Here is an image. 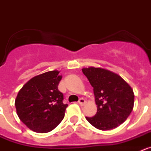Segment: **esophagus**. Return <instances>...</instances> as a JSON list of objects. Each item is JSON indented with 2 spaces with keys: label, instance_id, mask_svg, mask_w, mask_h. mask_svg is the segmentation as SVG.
<instances>
[{
  "label": "esophagus",
  "instance_id": "34e87169",
  "mask_svg": "<svg viewBox=\"0 0 151 151\" xmlns=\"http://www.w3.org/2000/svg\"><path fill=\"white\" fill-rule=\"evenodd\" d=\"M78 103L81 106H84V105L85 104V103H86V101H85V99H83V98H80L79 100H78Z\"/></svg>",
  "mask_w": 151,
  "mask_h": 151
}]
</instances>
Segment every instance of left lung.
I'll use <instances>...</instances> for the list:
<instances>
[{"instance_id": "left-lung-1", "label": "left lung", "mask_w": 151, "mask_h": 151, "mask_svg": "<svg viewBox=\"0 0 151 151\" xmlns=\"http://www.w3.org/2000/svg\"><path fill=\"white\" fill-rule=\"evenodd\" d=\"M82 73L93 87L97 113L85 117L96 129L110 130L123 123L134 106L132 88L116 73L97 67L83 68Z\"/></svg>"}]
</instances>
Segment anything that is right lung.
I'll return each mask as SVG.
<instances>
[{"instance_id":"1","label":"right lung","mask_w":151,"mask_h":151,"mask_svg":"<svg viewBox=\"0 0 151 151\" xmlns=\"http://www.w3.org/2000/svg\"><path fill=\"white\" fill-rule=\"evenodd\" d=\"M59 71L47 72L31 78L19 91L15 106L19 118L33 132H49L63 120L68 104L58 90Z\"/></svg>"}]
</instances>
